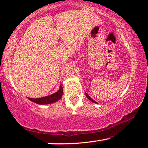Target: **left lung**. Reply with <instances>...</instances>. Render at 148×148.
<instances>
[{
  "label": "left lung",
  "mask_w": 148,
  "mask_h": 148,
  "mask_svg": "<svg viewBox=\"0 0 148 148\" xmlns=\"http://www.w3.org/2000/svg\"><path fill=\"white\" fill-rule=\"evenodd\" d=\"M86 96H87V98H88V99H89V100H91V101H92V102L96 103V101H94V100H93V99H92V98H91V97H90V96H88V94H86Z\"/></svg>",
  "instance_id": "left-lung-1"
}]
</instances>
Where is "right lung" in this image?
<instances>
[{
    "mask_svg": "<svg viewBox=\"0 0 148 148\" xmlns=\"http://www.w3.org/2000/svg\"><path fill=\"white\" fill-rule=\"evenodd\" d=\"M62 87L60 86L59 90L58 92L54 93V94L50 95V96L42 97V98H27L29 100L32 101L33 102H35L36 104H51V103L55 102L61 98L62 95Z\"/></svg>",
    "mask_w": 148,
    "mask_h": 148,
    "instance_id": "obj_1",
    "label": "right lung"
}]
</instances>
